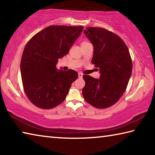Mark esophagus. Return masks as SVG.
<instances>
[{"label": "esophagus", "instance_id": "esophagus-1", "mask_svg": "<svg viewBox=\"0 0 155 155\" xmlns=\"http://www.w3.org/2000/svg\"><path fill=\"white\" fill-rule=\"evenodd\" d=\"M78 77H79L80 78H82L83 77V74L82 73H78Z\"/></svg>", "mask_w": 155, "mask_h": 155}]
</instances>
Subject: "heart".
I'll list each match as a JSON object with an SVG mask.
<instances>
[{"label":"heart","instance_id":"b5f03b06","mask_svg":"<svg viewBox=\"0 0 155 155\" xmlns=\"http://www.w3.org/2000/svg\"><path fill=\"white\" fill-rule=\"evenodd\" d=\"M88 43V42H86V41H84V42H82V43Z\"/></svg>","mask_w":155,"mask_h":155}]
</instances>
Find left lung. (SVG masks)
Returning <instances> with one entry per match:
<instances>
[{
    "label": "left lung",
    "mask_w": 155,
    "mask_h": 155,
    "mask_svg": "<svg viewBox=\"0 0 155 155\" xmlns=\"http://www.w3.org/2000/svg\"><path fill=\"white\" fill-rule=\"evenodd\" d=\"M84 34L93 43L92 63L99 68V79L84 75L82 94L86 102L99 109L114 105L123 95L132 73L129 49L121 38L100 27H87Z\"/></svg>",
    "instance_id": "1"
}]
</instances>
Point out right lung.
<instances>
[{
    "instance_id": "right-lung-1",
    "label": "right lung",
    "mask_w": 155,
    "mask_h": 155,
    "mask_svg": "<svg viewBox=\"0 0 155 155\" xmlns=\"http://www.w3.org/2000/svg\"><path fill=\"white\" fill-rule=\"evenodd\" d=\"M82 26H50L35 35L24 49L20 62L24 91L32 104L51 109L64 101L78 74L57 70L58 58L67 54Z\"/></svg>"
}]
</instances>
